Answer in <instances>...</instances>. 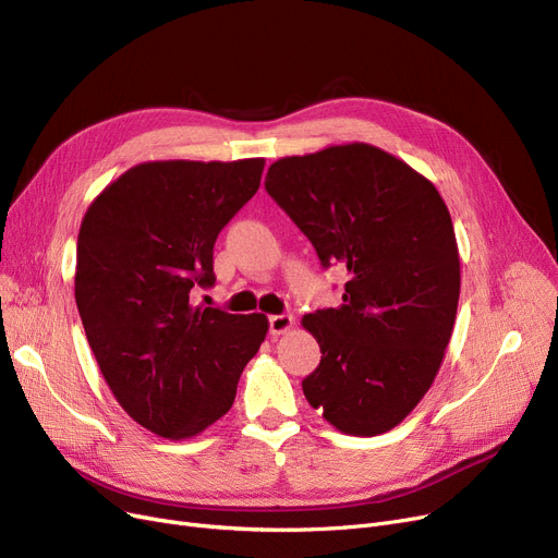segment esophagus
I'll return each instance as SVG.
<instances>
[{"label":"esophagus","mask_w":558,"mask_h":558,"mask_svg":"<svg viewBox=\"0 0 558 558\" xmlns=\"http://www.w3.org/2000/svg\"><path fill=\"white\" fill-rule=\"evenodd\" d=\"M291 326H294V316H291V314H274V316H269V332L274 337L287 332Z\"/></svg>","instance_id":"obj_1"}]
</instances>
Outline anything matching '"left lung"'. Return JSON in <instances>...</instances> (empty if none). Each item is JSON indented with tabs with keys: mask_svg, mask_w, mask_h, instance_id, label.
<instances>
[{
	"mask_svg": "<svg viewBox=\"0 0 558 558\" xmlns=\"http://www.w3.org/2000/svg\"><path fill=\"white\" fill-rule=\"evenodd\" d=\"M264 187L324 269H348L343 303L303 316L320 348L307 402L343 434L389 432L432 387L454 328L459 251L441 194L364 142L280 158Z\"/></svg>",
	"mask_w": 558,
	"mask_h": 558,
	"instance_id": "left-lung-1",
	"label": "left lung"
}]
</instances>
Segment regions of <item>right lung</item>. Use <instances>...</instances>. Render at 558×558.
I'll list each match as a JSON object with an SVG mask.
<instances>
[{"mask_svg":"<svg viewBox=\"0 0 558 558\" xmlns=\"http://www.w3.org/2000/svg\"><path fill=\"white\" fill-rule=\"evenodd\" d=\"M262 169V158L142 162L81 221L74 296L87 343L124 412L171 441L228 412L269 330L264 314L192 305L196 287L215 284L217 234Z\"/></svg>","mask_w":558,"mask_h":558,"instance_id":"obj_1","label":"right lung"}]
</instances>
